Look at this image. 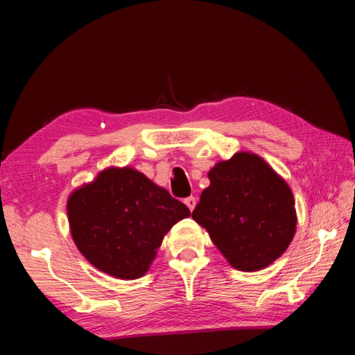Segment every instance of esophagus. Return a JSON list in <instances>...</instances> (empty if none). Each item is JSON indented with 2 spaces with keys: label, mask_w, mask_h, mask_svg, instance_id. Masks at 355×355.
I'll list each match as a JSON object with an SVG mask.
<instances>
[{
  "label": "esophagus",
  "mask_w": 355,
  "mask_h": 355,
  "mask_svg": "<svg viewBox=\"0 0 355 355\" xmlns=\"http://www.w3.org/2000/svg\"><path fill=\"white\" fill-rule=\"evenodd\" d=\"M184 203H186V207H188V208L191 209V211H192V209L196 208L197 200H196L194 196H189V197H186V199H184Z\"/></svg>",
  "instance_id": "obj_1"
}]
</instances>
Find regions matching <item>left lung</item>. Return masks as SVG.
<instances>
[{
    "instance_id": "obj_1",
    "label": "left lung",
    "mask_w": 355,
    "mask_h": 355,
    "mask_svg": "<svg viewBox=\"0 0 355 355\" xmlns=\"http://www.w3.org/2000/svg\"><path fill=\"white\" fill-rule=\"evenodd\" d=\"M192 219L238 271H260L284 254L296 233L290 186L255 153L238 152L208 172Z\"/></svg>"
}]
</instances>
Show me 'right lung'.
Segmentation results:
<instances>
[{
  "instance_id": "1",
  "label": "right lung",
  "mask_w": 355,
  "mask_h": 355,
  "mask_svg": "<svg viewBox=\"0 0 355 355\" xmlns=\"http://www.w3.org/2000/svg\"><path fill=\"white\" fill-rule=\"evenodd\" d=\"M71 238L86 260L117 279L148 271L163 238L189 208L131 167H107L67 200Z\"/></svg>"
}]
</instances>
